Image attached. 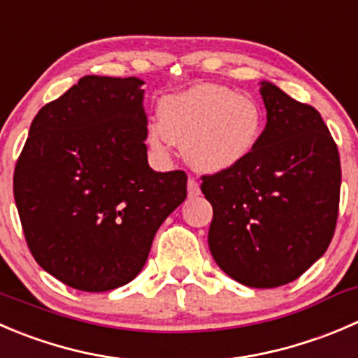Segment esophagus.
I'll return each mask as SVG.
<instances>
[{"label":"esophagus","mask_w":358,"mask_h":358,"mask_svg":"<svg viewBox=\"0 0 358 358\" xmlns=\"http://www.w3.org/2000/svg\"><path fill=\"white\" fill-rule=\"evenodd\" d=\"M187 194H189V197H197L201 194L199 183L194 178H189V182H187Z\"/></svg>","instance_id":"obj_1"}]
</instances>
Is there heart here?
<instances>
[{"label": "heart", "mask_w": 358, "mask_h": 358, "mask_svg": "<svg viewBox=\"0 0 358 358\" xmlns=\"http://www.w3.org/2000/svg\"><path fill=\"white\" fill-rule=\"evenodd\" d=\"M266 129V112L255 98L215 83H199L159 105V120L148 124V143L168 154L183 143L194 169L224 173L255 152Z\"/></svg>", "instance_id": "heart-1"}]
</instances>
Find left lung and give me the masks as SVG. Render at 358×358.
Wrapping results in <instances>:
<instances>
[{
    "label": "left lung",
    "instance_id": "obj_1",
    "mask_svg": "<svg viewBox=\"0 0 358 358\" xmlns=\"http://www.w3.org/2000/svg\"><path fill=\"white\" fill-rule=\"evenodd\" d=\"M262 140L229 171L203 176L213 206L208 245L236 282L273 289L299 278L327 250L338 220L341 166L322 115L271 82Z\"/></svg>",
    "mask_w": 358,
    "mask_h": 358
}]
</instances>
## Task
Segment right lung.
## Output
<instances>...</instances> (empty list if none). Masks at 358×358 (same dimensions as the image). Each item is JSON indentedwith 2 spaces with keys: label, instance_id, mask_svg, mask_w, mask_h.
Instances as JSON below:
<instances>
[{
  "label": "right lung",
  "instance_id": "add662e5",
  "mask_svg": "<svg viewBox=\"0 0 358 358\" xmlns=\"http://www.w3.org/2000/svg\"><path fill=\"white\" fill-rule=\"evenodd\" d=\"M136 76L85 75L45 105L13 173V197L34 260L83 292L129 283L152 241L187 197L183 171L147 159V113Z\"/></svg>",
  "mask_w": 358,
  "mask_h": 358
}]
</instances>
